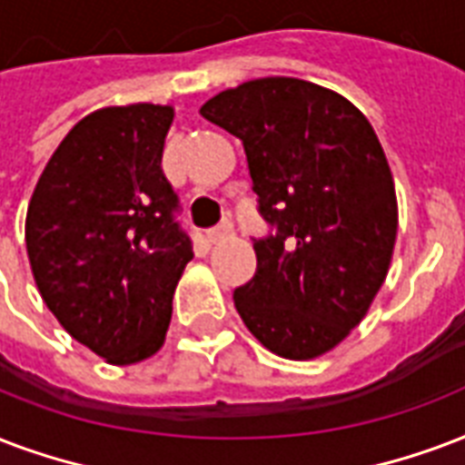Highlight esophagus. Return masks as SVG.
Returning a JSON list of instances; mask_svg holds the SVG:
<instances>
[{
    "label": "esophagus",
    "instance_id": "34e87169",
    "mask_svg": "<svg viewBox=\"0 0 465 465\" xmlns=\"http://www.w3.org/2000/svg\"><path fill=\"white\" fill-rule=\"evenodd\" d=\"M232 232H233L232 222H222L217 229L207 232V241H209V243H222V241H226L229 236H232Z\"/></svg>",
    "mask_w": 465,
    "mask_h": 465
}]
</instances>
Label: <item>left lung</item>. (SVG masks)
Instances as JSON below:
<instances>
[{"instance_id": "obj_1", "label": "left lung", "mask_w": 465, "mask_h": 465, "mask_svg": "<svg viewBox=\"0 0 465 465\" xmlns=\"http://www.w3.org/2000/svg\"><path fill=\"white\" fill-rule=\"evenodd\" d=\"M200 114L246 151L258 212L256 275L233 290L248 331L290 361L336 349L385 282L398 236L388 158L361 109L297 77H258Z\"/></svg>"}]
</instances>
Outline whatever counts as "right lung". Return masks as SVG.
Listing matches in <instances>:
<instances>
[{"instance_id": "add662e5", "label": "right lung", "mask_w": 465, "mask_h": 465, "mask_svg": "<svg viewBox=\"0 0 465 465\" xmlns=\"http://www.w3.org/2000/svg\"><path fill=\"white\" fill-rule=\"evenodd\" d=\"M175 109L102 106L70 129L35 183L26 251L60 327L112 366L161 351L193 243L163 175Z\"/></svg>"}]
</instances>
